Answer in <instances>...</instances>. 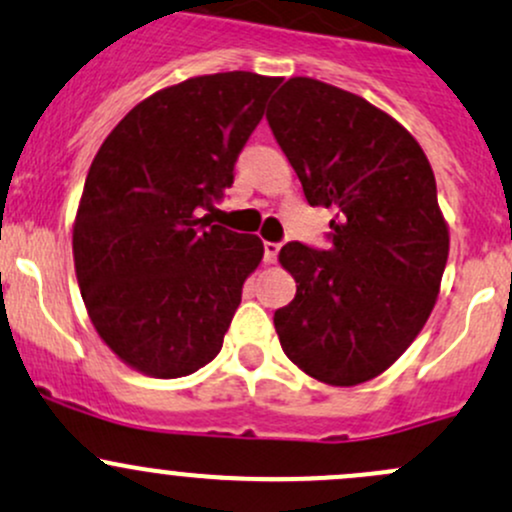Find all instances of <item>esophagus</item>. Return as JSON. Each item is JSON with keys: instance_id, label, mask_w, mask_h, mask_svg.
<instances>
[{"instance_id": "esophagus-1", "label": "esophagus", "mask_w": 512, "mask_h": 512, "mask_svg": "<svg viewBox=\"0 0 512 512\" xmlns=\"http://www.w3.org/2000/svg\"><path fill=\"white\" fill-rule=\"evenodd\" d=\"M279 242H265V262L267 265H274V262H277V257H279Z\"/></svg>"}]
</instances>
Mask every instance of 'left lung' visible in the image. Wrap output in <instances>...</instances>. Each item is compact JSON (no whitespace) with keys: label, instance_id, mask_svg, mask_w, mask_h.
Listing matches in <instances>:
<instances>
[{"label":"left lung","instance_id":"left-lung-1","mask_svg":"<svg viewBox=\"0 0 512 512\" xmlns=\"http://www.w3.org/2000/svg\"><path fill=\"white\" fill-rule=\"evenodd\" d=\"M267 122L309 206L336 211L328 247L287 242L297 279L274 311L282 351L328 385H358L390 368L437 301L449 230L417 139L368 100L314 78H289Z\"/></svg>","mask_w":512,"mask_h":512}]
</instances>
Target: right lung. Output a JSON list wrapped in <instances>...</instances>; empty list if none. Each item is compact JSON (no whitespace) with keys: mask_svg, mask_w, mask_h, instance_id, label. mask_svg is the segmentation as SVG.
Listing matches in <instances>:
<instances>
[{"mask_svg":"<svg viewBox=\"0 0 512 512\" xmlns=\"http://www.w3.org/2000/svg\"><path fill=\"white\" fill-rule=\"evenodd\" d=\"M282 78H188L129 110L90 164L73 225L80 294L100 338L152 378L211 363L262 260L257 235L213 225L235 161Z\"/></svg>","mask_w":512,"mask_h":512,"instance_id":"add662e5","label":"right lung"}]
</instances>
